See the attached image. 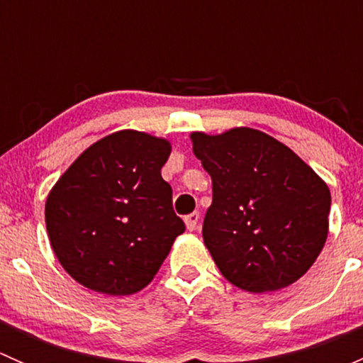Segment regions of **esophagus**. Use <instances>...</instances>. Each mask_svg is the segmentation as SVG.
<instances>
[{
    "instance_id": "obj_1",
    "label": "esophagus",
    "mask_w": 363,
    "mask_h": 363,
    "mask_svg": "<svg viewBox=\"0 0 363 363\" xmlns=\"http://www.w3.org/2000/svg\"><path fill=\"white\" fill-rule=\"evenodd\" d=\"M199 221H200V214L199 212H191V214H188L184 218V223H186V228L189 230V232H193V230L199 226Z\"/></svg>"
}]
</instances>
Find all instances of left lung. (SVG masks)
Returning <instances> with one entry per match:
<instances>
[{
	"instance_id": "obj_1",
	"label": "left lung",
	"mask_w": 363,
	"mask_h": 363,
	"mask_svg": "<svg viewBox=\"0 0 363 363\" xmlns=\"http://www.w3.org/2000/svg\"><path fill=\"white\" fill-rule=\"evenodd\" d=\"M212 179L203 242L223 276L251 294L290 286L316 262L328 235L330 189L298 156L263 131L191 133Z\"/></svg>"
}]
</instances>
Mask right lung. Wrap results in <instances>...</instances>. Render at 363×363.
<instances>
[{"mask_svg": "<svg viewBox=\"0 0 363 363\" xmlns=\"http://www.w3.org/2000/svg\"><path fill=\"white\" fill-rule=\"evenodd\" d=\"M172 145L123 130L94 142L50 189L45 225L63 269L89 290L131 295L155 279L184 223L161 167Z\"/></svg>", "mask_w": 363, "mask_h": 363, "instance_id": "right-lung-1", "label": "right lung"}]
</instances>
